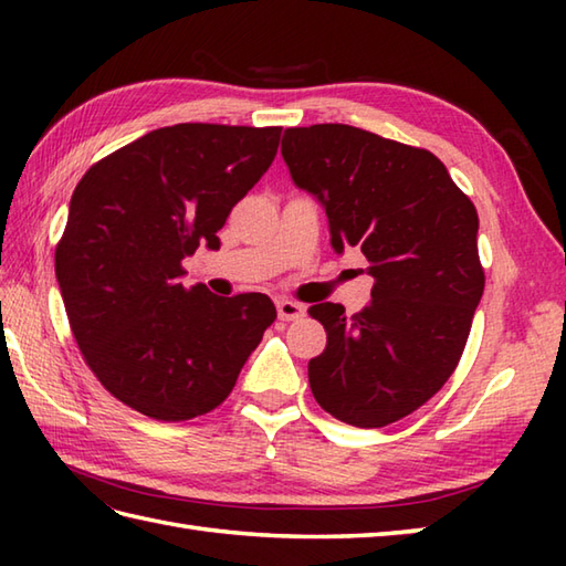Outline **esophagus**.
<instances>
[{
	"label": "esophagus",
	"instance_id": "obj_1",
	"mask_svg": "<svg viewBox=\"0 0 566 566\" xmlns=\"http://www.w3.org/2000/svg\"><path fill=\"white\" fill-rule=\"evenodd\" d=\"M276 314H280V321H298L306 314V308L302 304L290 302V298H282V302H276Z\"/></svg>",
	"mask_w": 566,
	"mask_h": 566
}]
</instances>
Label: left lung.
Listing matches in <instances>:
<instances>
[{
  "mask_svg": "<svg viewBox=\"0 0 566 566\" xmlns=\"http://www.w3.org/2000/svg\"><path fill=\"white\" fill-rule=\"evenodd\" d=\"M294 185L326 209L331 245L359 248L371 302L314 304L328 345L308 363L323 411L357 428L413 413L450 379L484 294L474 203L436 155L345 124L286 128Z\"/></svg>",
  "mask_w": 566,
  "mask_h": 566,
  "instance_id": "obj_1",
  "label": "left lung"
}]
</instances>
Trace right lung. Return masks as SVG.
<instances>
[{"mask_svg":"<svg viewBox=\"0 0 566 566\" xmlns=\"http://www.w3.org/2000/svg\"><path fill=\"white\" fill-rule=\"evenodd\" d=\"M280 126L177 124L92 165L72 191L55 276L84 363L155 420L213 411L276 308L264 294L182 284V260L219 250L228 213L268 172Z\"/></svg>","mask_w":566,"mask_h":566,"instance_id":"obj_1","label":"right lung"}]
</instances>
